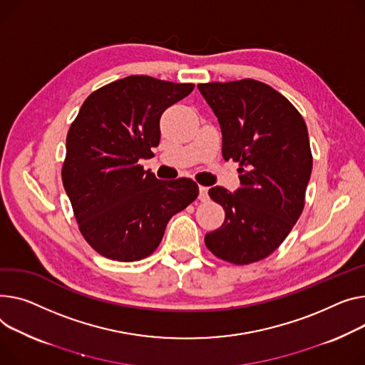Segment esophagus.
<instances>
[{
  "mask_svg": "<svg viewBox=\"0 0 365 365\" xmlns=\"http://www.w3.org/2000/svg\"><path fill=\"white\" fill-rule=\"evenodd\" d=\"M200 201H202V202L208 201V187L207 186H200Z\"/></svg>",
  "mask_w": 365,
  "mask_h": 365,
  "instance_id": "esophagus-1",
  "label": "esophagus"
}]
</instances>
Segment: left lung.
<instances>
[{"label":"left lung","mask_w":365,"mask_h":365,"mask_svg":"<svg viewBox=\"0 0 365 365\" xmlns=\"http://www.w3.org/2000/svg\"><path fill=\"white\" fill-rule=\"evenodd\" d=\"M223 135V158L239 163L240 187L208 190L225 208L220 229L205 235L207 248L244 265L274 252L304 210L312 170L307 125L272 86L254 79L200 83Z\"/></svg>","instance_id":"obj_1"}]
</instances>
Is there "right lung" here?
Here are the masks:
<instances>
[{"label": "right lung", "mask_w": 365, "mask_h": 365, "mask_svg": "<svg viewBox=\"0 0 365 365\" xmlns=\"http://www.w3.org/2000/svg\"><path fill=\"white\" fill-rule=\"evenodd\" d=\"M195 85L128 76L92 92L66 139L63 185L79 230L106 258L151 255L176 212L197 200L190 179L158 180L138 164L160 143L161 114Z\"/></svg>", "instance_id": "add662e5"}]
</instances>
